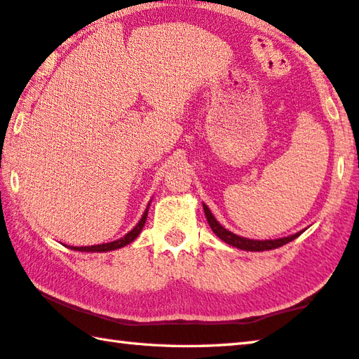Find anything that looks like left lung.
I'll use <instances>...</instances> for the list:
<instances>
[{"label":"left lung","instance_id":"left-lung-1","mask_svg":"<svg viewBox=\"0 0 359 359\" xmlns=\"http://www.w3.org/2000/svg\"><path fill=\"white\" fill-rule=\"evenodd\" d=\"M203 210H205V216L208 219V224L210 227L212 229V231L221 238L222 241H225L227 244H231V246H235L238 249H243V250H269V249H276V248H280L284 246V244L290 243L294 238H298L303 231H299L297 235H292V236H287V238H279V240H266V241H257V240H248V238H241L235 233H231L227 229H224L221 224H219L215 216L211 215V211L208 210V206L203 203Z\"/></svg>","mask_w":359,"mask_h":359}]
</instances>
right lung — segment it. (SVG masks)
<instances>
[{"label": "right lung", "mask_w": 359, "mask_h": 359, "mask_svg": "<svg viewBox=\"0 0 359 359\" xmlns=\"http://www.w3.org/2000/svg\"><path fill=\"white\" fill-rule=\"evenodd\" d=\"M147 216H148V210L144 211V215L142 216L140 222H138L134 229H132L128 235H126L124 238H121V240L118 241H111V243H105V244H97V246H85V248H74V250H81V252H107V250H115V249H119V248H124L128 246V244H130L132 241L135 240V238L138 236V233H140L144 222H147Z\"/></svg>", "instance_id": "right-lung-1"}]
</instances>
